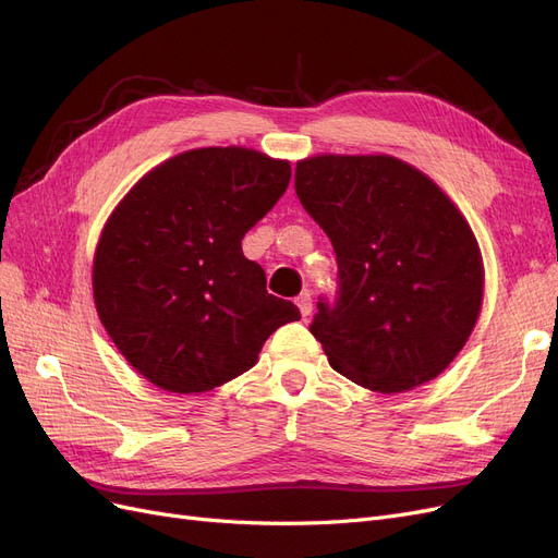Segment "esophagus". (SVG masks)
<instances>
[{
	"instance_id": "esophagus-1",
	"label": "esophagus",
	"mask_w": 558,
	"mask_h": 558,
	"mask_svg": "<svg viewBox=\"0 0 558 558\" xmlns=\"http://www.w3.org/2000/svg\"><path fill=\"white\" fill-rule=\"evenodd\" d=\"M296 305H299L303 317H310V312H312V296H310V292H303L301 296H296Z\"/></svg>"
}]
</instances>
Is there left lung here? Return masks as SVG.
I'll list each match as a JSON object with an SVG mask.
<instances>
[{"label": "left lung", "mask_w": 558, "mask_h": 558, "mask_svg": "<svg viewBox=\"0 0 558 558\" xmlns=\"http://www.w3.org/2000/svg\"><path fill=\"white\" fill-rule=\"evenodd\" d=\"M296 196L337 255V296L310 332L330 367L395 395L442 374L483 301V262L442 189L390 155H319L296 163Z\"/></svg>", "instance_id": "8db88e82"}]
</instances>
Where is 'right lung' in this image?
<instances>
[{"instance_id":"obj_1","label":"right lung","mask_w":558,"mask_h":558,"mask_svg":"<svg viewBox=\"0 0 558 558\" xmlns=\"http://www.w3.org/2000/svg\"><path fill=\"white\" fill-rule=\"evenodd\" d=\"M289 178V161L251 148H198L153 168L109 216L93 259L95 307L153 385L214 390L248 372L274 330L301 319L241 251Z\"/></svg>"}]
</instances>
